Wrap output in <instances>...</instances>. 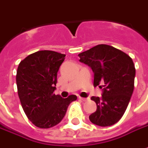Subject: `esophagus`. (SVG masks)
I'll return each mask as SVG.
<instances>
[{"instance_id":"esophagus-1","label":"esophagus","mask_w":148,"mask_h":148,"mask_svg":"<svg viewBox=\"0 0 148 148\" xmlns=\"http://www.w3.org/2000/svg\"><path fill=\"white\" fill-rule=\"evenodd\" d=\"M79 98L80 100H82V101H86L89 100V98H85V97H79Z\"/></svg>"}]
</instances>
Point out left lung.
<instances>
[{
  "label": "left lung",
  "instance_id": "obj_1",
  "mask_svg": "<svg viewBox=\"0 0 148 148\" xmlns=\"http://www.w3.org/2000/svg\"><path fill=\"white\" fill-rule=\"evenodd\" d=\"M79 56V61L92 70L93 85L103 87L101 97L91 98L97 104V110L89 115L90 121L102 127L115 125L125 114L134 92L133 60L122 51L105 44L95 46Z\"/></svg>",
  "mask_w": 148,
  "mask_h": 148
}]
</instances>
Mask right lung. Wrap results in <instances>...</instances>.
<instances>
[{"label":"right lung","mask_w":148,"mask_h":148,"mask_svg":"<svg viewBox=\"0 0 148 148\" xmlns=\"http://www.w3.org/2000/svg\"><path fill=\"white\" fill-rule=\"evenodd\" d=\"M65 55L53 51H39L28 56L18 66L16 84L23 111L33 125L48 129L63 120L75 95L62 98L55 95L57 72Z\"/></svg>","instance_id":"1"}]
</instances>
